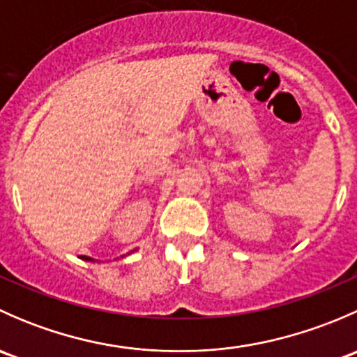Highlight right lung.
<instances>
[{
  "label": "right lung",
  "mask_w": 357,
  "mask_h": 357,
  "mask_svg": "<svg viewBox=\"0 0 357 357\" xmlns=\"http://www.w3.org/2000/svg\"><path fill=\"white\" fill-rule=\"evenodd\" d=\"M81 259H82V261H89V262H95V259L88 257V255H81Z\"/></svg>",
  "instance_id": "1"
}]
</instances>
